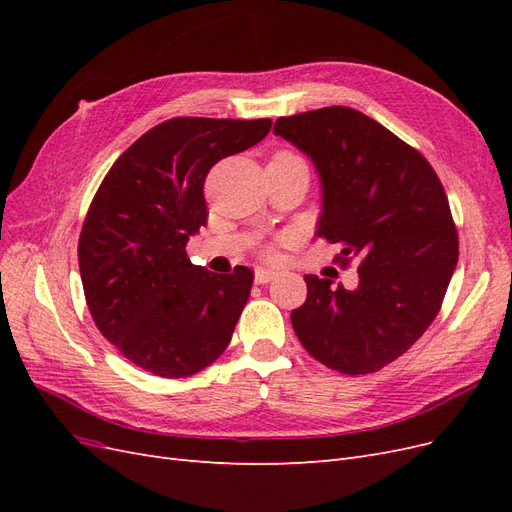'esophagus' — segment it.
<instances>
[{"mask_svg": "<svg viewBox=\"0 0 512 512\" xmlns=\"http://www.w3.org/2000/svg\"><path fill=\"white\" fill-rule=\"evenodd\" d=\"M277 277V271H273V269H265V267H258L256 271H254V280H256V284H269V282H273Z\"/></svg>", "mask_w": 512, "mask_h": 512, "instance_id": "obj_1", "label": "esophagus"}]
</instances>
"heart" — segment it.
Wrapping results in <instances>:
<instances>
[{"label": "heart", "mask_w": 512, "mask_h": 512, "mask_svg": "<svg viewBox=\"0 0 512 512\" xmlns=\"http://www.w3.org/2000/svg\"><path fill=\"white\" fill-rule=\"evenodd\" d=\"M277 156H290V153H277Z\"/></svg>", "instance_id": "heart-1"}]
</instances>
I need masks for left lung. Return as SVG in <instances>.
Here are the masks:
<instances>
[{
	"label": "left lung",
	"instance_id": "left-lung-1",
	"mask_svg": "<svg viewBox=\"0 0 512 512\" xmlns=\"http://www.w3.org/2000/svg\"><path fill=\"white\" fill-rule=\"evenodd\" d=\"M322 183L318 237L359 260V286L305 275L290 320L303 348L339 374H374L399 359L433 318L459 258L457 228L436 170L414 147L348 106L275 121Z\"/></svg>",
	"mask_w": 512,
	"mask_h": 512
}]
</instances>
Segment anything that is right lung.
<instances>
[{
  "mask_svg": "<svg viewBox=\"0 0 512 512\" xmlns=\"http://www.w3.org/2000/svg\"><path fill=\"white\" fill-rule=\"evenodd\" d=\"M269 130L271 119H168L121 153L91 200L79 237L87 307L108 342L153 376H194L230 344L254 273L196 267L185 245L207 224L211 166Z\"/></svg>",
  "mask_w": 512,
  "mask_h": 512,
  "instance_id": "add662e5",
  "label": "right lung"
}]
</instances>
